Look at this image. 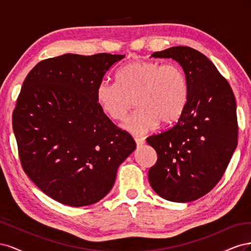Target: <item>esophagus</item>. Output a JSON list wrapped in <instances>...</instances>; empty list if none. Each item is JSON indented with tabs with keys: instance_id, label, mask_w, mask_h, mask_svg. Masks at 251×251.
<instances>
[{
	"instance_id": "1",
	"label": "esophagus",
	"mask_w": 251,
	"mask_h": 251,
	"mask_svg": "<svg viewBox=\"0 0 251 251\" xmlns=\"http://www.w3.org/2000/svg\"><path fill=\"white\" fill-rule=\"evenodd\" d=\"M134 139H135V142H136V144H137V146H138V147H139V146H141V144H143V143H144V139H143V138H139V137H135Z\"/></svg>"
}]
</instances>
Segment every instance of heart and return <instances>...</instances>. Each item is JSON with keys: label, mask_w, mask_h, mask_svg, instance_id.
<instances>
[{"label": "heart", "mask_w": 251, "mask_h": 251, "mask_svg": "<svg viewBox=\"0 0 251 251\" xmlns=\"http://www.w3.org/2000/svg\"><path fill=\"white\" fill-rule=\"evenodd\" d=\"M187 80L182 68L175 63L135 60L116 73V82L102 80L96 88V101L113 120L126 116L134 97L137 108L124 128L134 135H143L159 121L169 125L176 121L187 100Z\"/></svg>", "instance_id": "obj_1"}]
</instances>
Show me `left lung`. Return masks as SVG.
<instances>
[{"label":"left lung","mask_w":251,"mask_h":251,"mask_svg":"<svg viewBox=\"0 0 251 251\" xmlns=\"http://www.w3.org/2000/svg\"><path fill=\"white\" fill-rule=\"evenodd\" d=\"M151 56L177 60L188 92L177 123L147 138L158 157L150 183L165 200L195 201L217 185L237 148L235 98L229 82L198 50L177 46Z\"/></svg>","instance_id":"1"}]
</instances>
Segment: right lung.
I'll use <instances>...</instances> for the list:
<instances>
[{"label":"right lung","mask_w":251,"mask_h":251,"mask_svg":"<svg viewBox=\"0 0 251 251\" xmlns=\"http://www.w3.org/2000/svg\"><path fill=\"white\" fill-rule=\"evenodd\" d=\"M125 55L64 54L36 64L12 113L22 168L50 198L73 207L94 204L136 149L96 101V88Z\"/></svg>","instance_id":"obj_1"}]
</instances>
